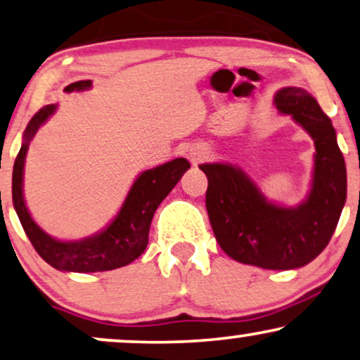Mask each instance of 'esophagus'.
Listing matches in <instances>:
<instances>
[{
	"label": "esophagus",
	"instance_id": "esophagus-1",
	"mask_svg": "<svg viewBox=\"0 0 360 360\" xmlns=\"http://www.w3.org/2000/svg\"><path fill=\"white\" fill-rule=\"evenodd\" d=\"M208 153H210V150L203 146H197V147L190 148V158H191V162H195V163L203 160V158H207Z\"/></svg>",
	"mask_w": 360,
	"mask_h": 360
}]
</instances>
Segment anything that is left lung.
I'll use <instances>...</instances> for the list:
<instances>
[{"mask_svg": "<svg viewBox=\"0 0 360 360\" xmlns=\"http://www.w3.org/2000/svg\"><path fill=\"white\" fill-rule=\"evenodd\" d=\"M274 104L314 139V176L304 203H268L248 176L226 163H202L200 169L208 179L205 203L221 250L240 263L284 271L311 263L328 246L345 203L347 176L330 119L309 92L284 87Z\"/></svg>", "mask_w": 360, "mask_h": 360, "instance_id": "obj_1", "label": "left lung"}]
</instances>
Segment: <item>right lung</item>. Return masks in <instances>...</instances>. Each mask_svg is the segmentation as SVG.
Returning a JSON list of instances; mask_svg holds the SVG:
<instances>
[{
  "instance_id": "1",
  "label": "right lung",
  "mask_w": 360,
  "mask_h": 360,
  "mask_svg": "<svg viewBox=\"0 0 360 360\" xmlns=\"http://www.w3.org/2000/svg\"><path fill=\"white\" fill-rule=\"evenodd\" d=\"M91 84L92 81H77L69 84L64 91H82L91 87ZM54 110V104L44 105L30 120L25 130V142L13 167V205L20 217L22 230L37 255L60 271L96 273L127 266L146 251L153 213L162 200L179 184L181 175L190 169V163L185 158H175L157 169L146 170L135 180L119 214L104 231L82 241H58L46 235L32 221L22 198V169L27 147L37 129Z\"/></svg>"
}]
</instances>
